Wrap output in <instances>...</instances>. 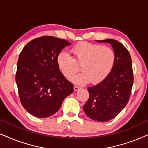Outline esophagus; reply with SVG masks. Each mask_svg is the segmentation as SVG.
I'll use <instances>...</instances> for the list:
<instances>
[{"instance_id": "1", "label": "esophagus", "mask_w": 148, "mask_h": 148, "mask_svg": "<svg viewBox=\"0 0 148 148\" xmlns=\"http://www.w3.org/2000/svg\"><path fill=\"white\" fill-rule=\"evenodd\" d=\"M80 88V87H79V86H76V85H75L74 87V91H78V89H79Z\"/></svg>"}]
</instances>
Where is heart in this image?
Wrapping results in <instances>:
<instances>
[{
  "instance_id": "b5f03b06",
  "label": "heart",
  "mask_w": 148,
  "mask_h": 148,
  "mask_svg": "<svg viewBox=\"0 0 148 148\" xmlns=\"http://www.w3.org/2000/svg\"><path fill=\"white\" fill-rule=\"evenodd\" d=\"M72 57L61 52L57 62L63 75L70 80L80 70L82 72L72 78L74 83L84 85L91 82L98 84L105 80L113 70L116 54L113 48L101 44L79 42L71 48Z\"/></svg>"
}]
</instances>
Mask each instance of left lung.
I'll list each match as a JSON object with an SVG mask.
<instances>
[{
  "label": "left lung",
  "mask_w": 148,
  "mask_h": 148,
  "mask_svg": "<svg viewBox=\"0 0 148 148\" xmlns=\"http://www.w3.org/2000/svg\"><path fill=\"white\" fill-rule=\"evenodd\" d=\"M98 42L112 45L116 54V62L105 80L87 88L89 97L83 109L89 118L103 122L113 119L126 106L131 94L134 76L131 57L124 45L112 39Z\"/></svg>",
  "instance_id": "left-lung-1"
}]
</instances>
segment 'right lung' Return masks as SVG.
<instances>
[{
  "instance_id": "right-lung-1",
  "label": "right lung",
  "mask_w": 148,
  "mask_h": 148,
  "mask_svg": "<svg viewBox=\"0 0 148 148\" xmlns=\"http://www.w3.org/2000/svg\"><path fill=\"white\" fill-rule=\"evenodd\" d=\"M71 44L53 36L31 40L20 52L16 81L22 105L31 115L44 118L55 114L74 91L58 67L61 50Z\"/></svg>"
}]
</instances>
